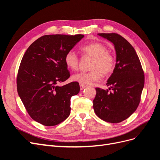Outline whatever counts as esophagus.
<instances>
[{"label":"esophagus","instance_id":"34e87169","mask_svg":"<svg viewBox=\"0 0 160 160\" xmlns=\"http://www.w3.org/2000/svg\"><path fill=\"white\" fill-rule=\"evenodd\" d=\"M85 88H86V86H85V85H83V84H80V89H81V90L84 89Z\"/></svg>","mask_w":160,"mask_h":160}]
</instances>
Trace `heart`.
I'll return each instance as SVG.
<instances>
[{"instance_id":"obj_1","label":"heart","mask_w":160,"mask_h":160,"mask_svg":"<svg viewBox=\"0 0 160 160\" xmlns=\"http://www.w3.org/2000/svg\"><path fill=\"white\" fill-rule=\"evenodd\" d=\"M84 55L93 57L89 72H77L72 76V79L81 84L89 85L101 79V76H108L113 72L115 59L113 55L108 51L105 45L99 42H93L81 47ZM79 59L73 51H69L65 56L67 67L71 70L78 68Z\"/></svg>"}]
</instances>
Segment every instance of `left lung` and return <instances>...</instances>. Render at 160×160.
Returning a JSON list of instances; mask_svg holds the SVG:
<instances>
[{
    "label": "left lung",
    "mask_w": 160,
    "mask_h": 160,
    "mask_svg": "<svg viewBox=\"0 0 160 160\" xmlns=\"http://www.w3.org/2000/svg\"><path fill=\"white\" fill-rule=\"evenodd\" d=\"M98 35L113 44L116 64L106 83L109 89L95 88L93 109L100 119L117 123L137 109L144 87V72L136 52L126 39L117 33Z\"/></svg>",
    "instance_id": "1"
}]
</instances>
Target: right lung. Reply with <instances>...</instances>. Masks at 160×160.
I'll list each match as a JSON object with an SVG mask.
<instances>
[{
  "label": "right lung",
  "instance_id": "right-lung-1",
  "mask_svg": "<svg viewBox=\"0 0 160 160\" xmlns=\"http://www.w3.org/2000/svg\"><path fill=\"white\" fill-rule=\"evenodd\" d=\"M84 37L83 35H48L28 48L19 67L17 91L32 119L45 126L63 122L71 113L72 96L80 91L78 82L58 86L69 79L66 53Z\"/></svg>",
  "mask_w": 160,
  "mask_h": 160
}]
</instances>
